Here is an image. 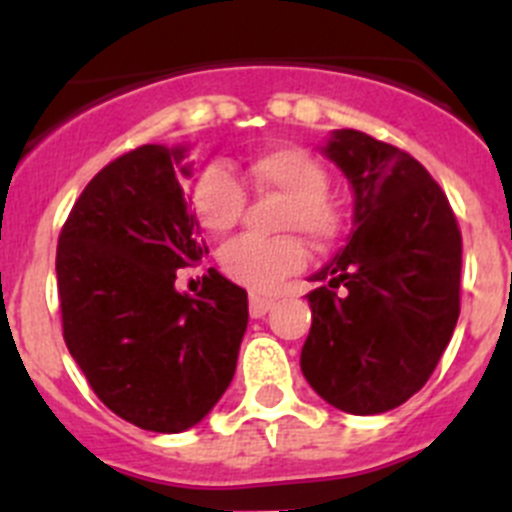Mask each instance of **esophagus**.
Returning a JSON list of instances; mask_svg holds the SVG:
<instances>
[{
    "label": "esophagus",
    "instance_id": "esophagus-1",
    "mask_svg": "<svg viewBox=\"0 0 512 512\" xmlns=\"http://www.w3.org/2000/svg\"><path fill=\"white\" fill-rule=\"evenodd\" d=\"M271 307H274V300H271V297L251 295V307H248V310H251V318H264Z\"/></svg>",
    "mask_w": 512,
    "mask_h": 512
}]
</instances>
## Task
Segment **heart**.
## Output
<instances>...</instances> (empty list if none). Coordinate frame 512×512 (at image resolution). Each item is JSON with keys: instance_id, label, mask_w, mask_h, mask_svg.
Returning <instances> with one entry per match:
<instances>
[{"instance_id": "heart-1", "label": "heart", "mask_w": 512, "mask_h": 512, "mask_svg": "<svg viewBox=\"0 0 512 512\" xmlns=\"http://www.w3.org/2000/svg\"><path fill=\"white\" fill-rule=\"evenodd\" d=\"M246 179L259 192L287 197L282 230H297L315 248H328L341 238L343 212L328 194V171L300 146H274L248 158ZM192 210L202 228L228 233L246 210L241 179L223 164L207 166L194 182ZM307 264V246L297 235L256 238L241 235L220 251V269L228 279L253 292L277 289Z\"/></svg>"}]
</instances>
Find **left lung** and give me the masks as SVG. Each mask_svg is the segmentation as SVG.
I'll list each match as a JSON object with an SVG mask.
<instances>
[{
  "mask_svg": "<svg viewBox=\"0 0 512 512\" xmlns=\"http://www.w3.org/2000/svg\"><path fill=\"white\" fill-rule=\"evenodd\" d=\"M354 189L348 246L312 279L300 366L333 408L377 415L415 395L459 320L461 230L443 189L410 153L361 130L323 148Z\"/></svg>",
  "mask_w": 512,
  "mask_h": 512,
  "instance_id": "left-lung-1",
  "label": "left lung"
}]
</instances>
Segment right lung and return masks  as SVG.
I'll use <instances>...</instances> for the list:
<instances>
[{
  "instance_id": "add662e5",
  "label": "right lung",
  "mask_w": 512,
  "mask_h": 512,
  "mask_svg": "<svg viewBox=\"0 0 512 512\" xmlns=\"http://www.w3.org/2000/svg\"><path fill=\"white\" fill-rule=\"evenodd\" d=\"M182 158L184 148L140 146L104 166L56 251L71 356L112 413L156 433L187 431L215 408L248 325L246 289L215 269L194 297L174 287L176 269L207 253L176 179Z\"/></svg>"
}]
</instances>
